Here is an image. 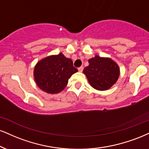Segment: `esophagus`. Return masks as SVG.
Returning a JSON list of instances; mask_svg holds the SVG:
<instances>
[{"label": "esophagus", "mask_w": 149, "mask_h": 149, "mask_svg": "<svg viewBox=\"0 0 149 149\" xmlns=\"http://www.w3.org/2000/svg\"><path fill=\"white\" fill-rule=\"evenodd\" d=\"M83 69H84V68H83V67H79V68H78V71H79V72H82V71H83Z\"/></svg>", "instance_id": "obj_1"}]
</instances>
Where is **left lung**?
<instances>
[{
	"label": "left lung",
	"mask_w": 149,
	"mask_h": 149,
	"mask_svg": "<svg viewBox=\"0 0 149 149\" xmlns=\"http://www.w3.org/2000/svg\"><path fill=\"white\" fill-rule=\"evenodd\" d=\"M83 73L92 87L103 91L110 89L116 82L119 69L111 59L96 55L89 60V66L84 69Z\"/></svg>",
	"instance_id": "obj_1"
}]
</instances>
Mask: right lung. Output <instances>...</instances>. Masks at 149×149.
Here are the masks:
<instances>
[{"label":"right lung","instance_id":"1","mask_svg":"<svg viewBox=\"0 0 149 149\" xmlns=\"http://www.w3.org/2000/svg\"><path fill=\"white\" fill-rule=\"evenodd\" d=\"M77 71L73 61L61 53L39 61L35 67L34 76L42 90L49 94H57L65 88L69 78Z\"/></svg>","mask_w":149,"mask_h":149}]
</instances>
